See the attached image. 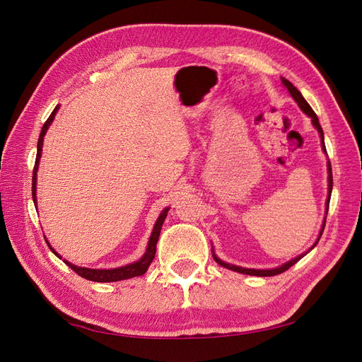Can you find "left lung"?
Listing matches in <instances>:
<instances>
[{"label": "left lung", "instance_id": "obj_1", "mask_svg": "<svg viewBox=\"0 0 362 362\" xmlns=\"http://www.w3.org/2000/svg\"><path fill=\"white\" fill-rule=\"evenodd\" d=\"M282 80V84L287 87L288 89V92H290V95L293 96V100L298 103V105L302 108V112L305 113V115H308L310 117H311V122H313V125L315 127V129L319 131V134H320V139H322V148H323V151L326 152V148H325V137H323V129H322V127H320V124H319V117H317V115L314 113V110L313 108L310 107V104L305 101V98L302 96V93L296 89V87L288 81V80H286V78H281ZM327 173H329V178H327V182H329V187H327V199H326V214H327V206H329V199H331V193H332V168H331V163L327 161ZM325 223H326V221L323 222V226H322V229H320V234H319V238H317V242L311 246V249L313 247H315V245L319 243V240H320V237H322V234H323V229H325ZM310 249V250H311ZM308 250V252H310ZM306 254V252H305ZM305 254H302V255H299V257H296V258H293L291 261H288V262H286V264H282V266H279V267H276V269H266V270H259V269H245V267H240V266H234V264H229V262H225V261H222L221 258H217L216 257V254L213 252V258L216 259V262L217 264H221V266H223V267H226V269H229V270H234V272H238V273H245V275H252V276H275V275H279V273H282V272H286V270H288L291 266H294L296 262H298L302 257H305Z\"/></svg>", "mask_w": 362, "mask_h": 362}]
</instances>
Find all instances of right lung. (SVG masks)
Here are the masks:
<instances>
[{
    "instance_id": "obj_1",
    "label": "right lung",
    "mask_w": 362,
    "mask_h": 362,
    "mask_svg": "<svg viewBox=\"0 0 362 362\" xmlns=\"http://www.w3.org/2000/svg\"><path fill=\"white\" fill-rule=\"evenodd\" d=\"M59 110V105L54 108L52 113L49 115V117L47 119V122L43 124L42 131H40V136H39V141H37V156H36V163H35V169H33V185H31V194H33V201L36 202V175H37V168H39V160L42 156V145H43V137H45L48 127L51 125L54 116H56ZM169 211V206L164 208L161 211V214L158 216L157 222L154 225V229H152V234L149 237V242H148V247L145 255L141 257L139 261L136 262H131V264L122 266V267H117V269H87V267H78V266H74L72 262L63 259L66 264L76 273V275H80L84 279H89V281H95V282H116V281H124V279H129V278H134V276H141L144 273L148 270L149 264L152 262V259L156 258V250H157V242H158V237H160V231H161V226L164 218H166ZM47 242V240H45ZM49 246V243H48ZM49 249L56 254L59 258H62L56 250H54L51 246Z\"/></svg>"
}]
</instances>
